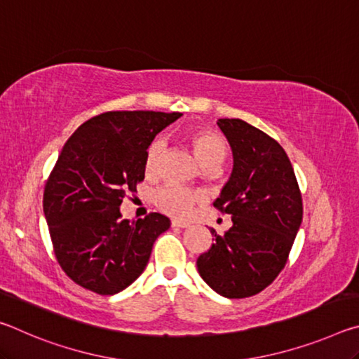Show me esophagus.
Masks as SVG:
<instances>
[{"instance_id":"esophagus-1","label":"esophagus","mask_w":359,"mask_h":359,"mask_svg":"<svg viewBox=\"0 0 359 359\" xmlns=\"http://www.w3.org/2000/svg\"><path fill=\"white\" fill-rule=\"evenodd\" d=\"M171 224H172L174 228H188V226H190V223L182 222V220H172Z\"/></svg>"}]
</instances>
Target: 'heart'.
I'll list each match as a JSON object with an SVG mask.
<instances>
[{"mask_svg": "<svg viewBox=\"0 0 359 359\" xmlns=\"http://www.w3.org/2000/svg\"><path fill=\"white\" fill-rule=\"evenodd\" d=\"M187 141L190 144L194 158H196L201 166L209 165V163L222 161L224 154V145L222 139L218 137L215 133H212L209 130H194L191 133H188ZM161 149V142L155 141L149 145L147 151H145V171L149 174L155 171ZM198 201L199 196L196 193L179 187L161 188V190L156 191L155 194V203L158 208L169 215L180 218L190 215L194 204Z\"/></svg>", "mask_w": 359, "mask_h": 359, "instance_id": "1", "label": "heart"}]
</instances>
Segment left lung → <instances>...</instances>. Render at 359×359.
<instances>
[{"label": "left lung", "mask_w": 359, "mask_h": 359, "mask_svg": "<svg viewBox=\"0 0 359 359\" xmlns=\"http://www.w3.org/2000/svg\"><path fill=\"white\" fill-rule=\"evenodd\" d=\"M233 171L214 205L233 226L199 255L198 272L218 294L241 299L263 291L287 264L302 222V199L282 145L247 121L218 118Z\"/></svg>", "instance_id": "1"}]
</instances>
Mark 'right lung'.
<instances>
[{
	"instance_id": "right-lung-1",
	"label": "right lung",
	"mask_w": 359,
	"mask_h": 359,
	"mask_svg": "<svg viewBox=\"0 0 359 359\" xmlns=\"http://www.w3.org/2000/svg\"><path fill=\"white\" fill-rule=\"evenodd\" d=\"M182 114L115 111L85 121L58 155L44 190L57 259L77 285L115 294L136 280L171 226L161 214L123 220L121 199L145 175V151Z\"/></svg>"
}]
</instances>
